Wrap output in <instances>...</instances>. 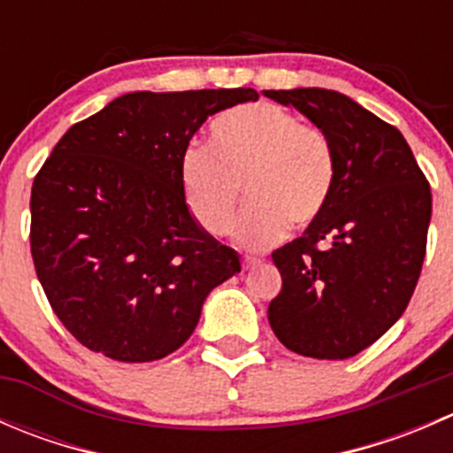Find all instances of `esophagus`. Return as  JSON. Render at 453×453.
I'll return each mask as SVG.
<instances>
[{"label": "esophagus", "mask_w": 453, "mask_h": 453, "mask_svg": "<svg viewBox=\"0 0 453 453\" xmlns=\"http://www.w3.org/2000/svg\"><path fill=\"white\" fill-rule=\"evenodd\" d=\"M256 267H260V260L258 258H243V269L245 272H252V269H256Z\"/></svg>", "instance_id": "1"}]
</instances>
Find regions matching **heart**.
Here are the masks:
<instances>
[{"mask_svg": "<svg viewBox=\"0 0 453 453\" xmlns=\"http://www.w3.org/2000/svg\"><path fill=\"white\" fill-rule=\"evenodd\" d=\"M333 180L326 138L272 103L219 116L210 127V146H188L180 162L186 205L208 234L230 232L243 188L250 205L234 234L248 250L278 243L289 226L313 223L326 208Z\"/></svg>", "mask_w": 453, "mask_h": 453, "instance_id": "obj_1", "label": "heart"}]
</instances>
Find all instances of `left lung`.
Masks as SVG:
<instances>
[{"label": "left lung", "instance_id": "left-lung-1", "mask_svg": "<svg viewBox=\"0 0 453 453\" xmlns=\"http://www.w3.org/2000/svg\"><path fill=\"white\" fill-rule=\"evenodd\" d=\"M296 107L333 150L331 197L300 239L272 254L282 289L267 318L315 359H349L401 318L421 276L432 193L399 129L322 87L265 89Z\"/></svg>", "mask_w": 453, "mask_h": 453}]
</instances>
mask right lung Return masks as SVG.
Returning <instances> with one entry per match:
<instances>
[{
  "label": "right lung",
  "instance_id": "obj_1",
  "mask_svg": "<svg viewBox=\"0 0 453 453\" xmlns=\"http://www.w3.org/2000/svg\"><path fill=\"white\" fill-rule=\"evenodd\" d=\"M256 89L131 91L72 127L35 177L30 250L63 326L116 362L180 349L239 254L186 205L181 153L199 127Z\"/></svg>",
  "mask_w": 453,
  "mask_h": 453
}]
</instances>
